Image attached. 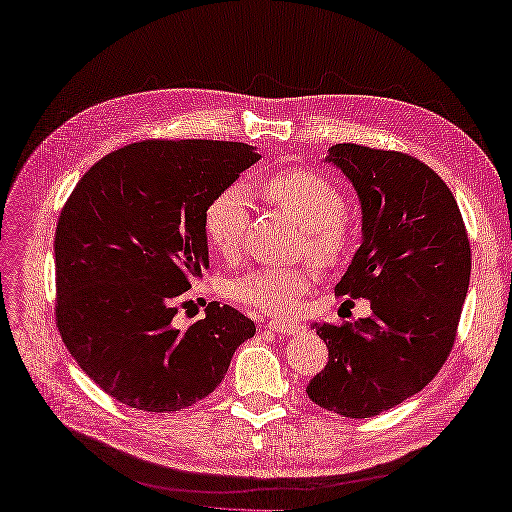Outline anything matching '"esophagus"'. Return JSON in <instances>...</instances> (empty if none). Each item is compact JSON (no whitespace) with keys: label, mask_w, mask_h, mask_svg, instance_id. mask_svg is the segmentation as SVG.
<instances>
[{"label":"esophagus","mask_w":512,"mask_h":512,"mask_svg":"<svg viewBox=\"0 0 512 512\" xmlns=\"http://www.w3.org/2000/svg\"><path fill=\"white\" fill-rule=\"evenodd\" d=\"M265 328H267V330H271V332H276V334H295V332L302 330V326H297V323H291V321H278V319L267 321V326H265Z\"/></svg>","instance_id":"34e87169"}]
</instances>
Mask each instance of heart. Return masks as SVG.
I'll use <instances>...</instances> for the list:
<instances>
[{"label":"heart","mask_w":512,"mask_h":512,"mask_svg":"<svg viewBox=\"0 0 512 512\" xmlns=\"http://www.w3.org/2000/svg\"><path fill=\"white\" fill-rule=\"evenodd\" d=\"M267 199L286 210L302 226V247L321 267H332L350 247V228L345 223V199L336 186L308 169H280L260 182ZM204 228L217 252L232 256L241 249L247 230V202L241 189L221 191L206 208ZM315 269L260 267L223 284L232 302L265 310L271 315H291L299 306Z\"/></svg>","instance_id":"1"}]
</instances>
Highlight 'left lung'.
<instances>
[{
    "instance_id": "1",
    "label": "left lung",
    "mask_w": 512,
    "mask_h": 512,
    "mask_svg": "<svg viewBox=\"0 0 512 512\" xmlns=\"http://www.w3.org/2000/svg\"><path fill=\"white\" fill-rule=\"evenodd\" d=\"M326 160L363 208V243L334 291L369 299L371 315L313 323L330 354L306 393L336 415L365 419L419 393L450 356L471 247L452 191L421 160L354 143L330 147Z\"/></svg>"
}]
</instances>
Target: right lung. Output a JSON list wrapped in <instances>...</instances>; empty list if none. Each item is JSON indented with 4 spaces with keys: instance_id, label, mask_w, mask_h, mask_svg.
Listing matches in <instances>:
<instances>
[{
    "instance_id": "obj_1",
    "label": "right lung",
    "mask_w": 512,
    "mask_h": 512,
    "mask_svg": "<svg viewBox=\"0 0 512 512\" xmlns=\"http://www.w3.org/2000/svg\"><path fill=\"white\" fill-rule=\"evenodd\" d=\"M260 154L228 141H141L84 173L56 228V326L97 386L173 413L221 384L256 326L219 302L178 328V299L208 269L206 208Z\"/></svg>"
}]
</instances>
